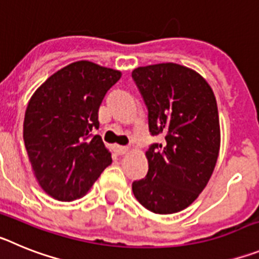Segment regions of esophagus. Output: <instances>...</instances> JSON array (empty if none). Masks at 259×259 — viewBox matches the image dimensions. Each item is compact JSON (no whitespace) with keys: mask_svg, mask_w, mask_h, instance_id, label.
Returning <instances> with one entry per match:
<instances>
[{"mask_svg":"<svg viewBox=\"0 0 259 259\" xmlns=\"http://www.w3.org/2000/svg\"><path fill=\"white\" fill-rule=\"evenodd\" d=\"M116 152H118V154H125V153L130 152V148H128V146L118 145L116 146Z\"/></svg>","mask_w":259,"mask_h":259,"instance_id":"34e87169","label":"esophagus"}]
</instances>
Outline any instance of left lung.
I'll return each instance as SVG.
<instances>
[{
    "instance_id": "obj_1",
    "label": "left lung",
    "mask_w": 259,
    "mask_h": 259,
    "mask_svg": "<svg viewBox=\"0 0 259 259\" xmlns=\"http://www.w3.org/2000/svg\"><path fill=\"white\" fill-rule=\"evenodd\" d=\"M149 111V170L132 192L145 209L174 214L188 207L209 183L221 149V125L211 87L197 71L167 62L132 71Z\"/></svg>"
}]
</instances>
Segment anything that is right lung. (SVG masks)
<instances>
[{
	"instance_id": "1",
	"label": "right lung",
	"mask_w": 259,
	"mask_h": 259,
	"mask_svg": "<svg viewBox=\"0 0 259 259\" xmlns=\"http://www.w3.org/2000/svg\"><path fill=\"white\" fill-rule=\"evenodd\" d=\"M122 76L114 68L77 61L50 75L32 95L23 139L41 189L58 201L81 198L111 163L100 135L98 109Z\"/></svg>"
}]
</instances>
